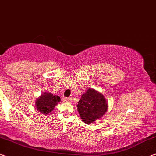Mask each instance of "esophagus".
<instances>
[{
    "instance_id": "obj_1",
    "label": "esophagus",
    "mask_w": 156,
    "mask_h": 156,
    "mask_svg": "<svg viewBox=\"0 0 156 156\" xmlns=\"http://www.w3.org/2000/svg\"><path fill=\"white\" fill-rule=\"evenodd\" d=\"M64 101L65 102H71V98H64Z\"/></svg>"
}]
</instances>
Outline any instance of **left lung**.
Listing matches in <instances>:
<instances>
[{"label":"left lung","mask_w":156,"mask_h":156,"mask_svg":"<svg viewBox=\"0 0 156 156\" xmlns=\"http://www.w3.org/2000/svg\"><path fill=\"white\" fill-rule=\"evenodd\" d=\"M77 107L81 119L86 124H92L100 119L108 108L104 96L91 88L81 96Z\"/></svg>","instance_id":"obj_1"}]
</instances>
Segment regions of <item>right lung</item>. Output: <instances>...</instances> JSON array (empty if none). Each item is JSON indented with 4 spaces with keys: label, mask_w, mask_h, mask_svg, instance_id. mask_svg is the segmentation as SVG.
Wrapping results in <instances>:
<instances>
[{
    "label": "right lung",
    "mask_w": 156,
    "mask_h": 156,
    "mask_svg": "<svg viewBox=\"0 0 156 156\" xmlns=\"http://www.w3.org/2000/svg\"><path fill=\"white\" fill-rule=\"evenodd\" d=\"M60 101L61 99L58 96L45 93L37 99L36 107L37 110L42 113V115H47L53 110L57 103Z\"/></svg>",
    "instance_id": "add662e5"
}]
</instances>
